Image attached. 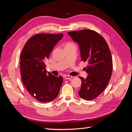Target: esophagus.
Wrapping results in <instances>:
<instances>
[{
	"instance_id": "1",
	"label": "esophagus",
	"mask_w": 132,
	"mask_h": 132,
	"mask_svg": "<svg viewBox=\"0 0 132 132\" xmlns=\"http://www.w3.org/2000/svg\"><path fill=\"white\" fill-rule=\"evenodd\" d=\"M64 78L67 80H70V79L73 78V77L71 75H64Z\"/></svg>"
}]
</instances>
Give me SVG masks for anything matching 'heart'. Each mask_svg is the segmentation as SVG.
Masks as SVG:
<instances>
[{"mask_svg": "<svg viewBox=\"0 0 132 132\" xmlns=\"http://www.w3.org/2000/svg\"><path fill=\"white\" fill-rule=\"evenodd\" d=\"M71 45H73V43L71 42H67L65 44V47H67V46H70Z\"/></svg>", "mask_w": 132, "mask_h": 132, "instance_id": "heart-1", "label": "heart"}]
</instances>
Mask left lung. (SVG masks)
Segmentation results:
<instances>
[{
    "mask_svg": "<svg viewBox=\"0 0 132 132\" xmlns=\"http://www.w3.org/2000/svg\"><path fill=\"white\" fill-rule=\"evenodd\" d=\"M77 42L80 51L81 61L86 62L85 69L89 75L81 80L80 97L86 100L96 98L104 91L112 72V58L107 43L102 36L91 30L68 32Z\"/></svg>",
    "mask_w": 132,
    "mask_h": 132,
    "instance_id": "8db88e82",
    "label": "left lung"
}]
</instances>
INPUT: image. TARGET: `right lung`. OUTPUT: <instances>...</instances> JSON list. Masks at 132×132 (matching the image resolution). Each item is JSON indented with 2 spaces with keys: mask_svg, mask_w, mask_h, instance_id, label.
Returning a JSON list of instances; mask_svg holds the SVG:
<instances>
[{
  "mask_svg": "<svg viewBox=\"0 0 132 132\" xmlns=\"http://www.w3.org/2000/svg\"><path fill=\"white\" fill-rule=\"evenodd\" d=\"M63 36V34H36L26 42L21 52L22 82L30 95L42 102L56 98L62 84V77H55L47 71L45 62Z\"/></svg>",
  "mask_w": 132,
  "mask_h": 132,
  "instance_id": "right-lung-1",
  "label": "right lung"
}]
</instances>
